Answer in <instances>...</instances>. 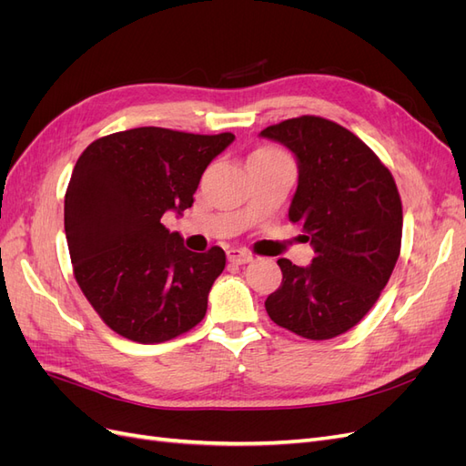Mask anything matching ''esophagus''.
Listing matches in <instances>:
<instances>
[{"label":"esophagus","instance_id":"obj_1","mask_svg":"<svg viewBox=\"0 0 466 466\" xmlns=\"http://www.w3.org/2000/svg\"><path fill=\"white\" fill-rule=\"evenodd\" d=\"M228 260L233 262V264H247V262L252 260V257L243 248H229L228 250Z\"/></svg>","mask_w":466,"mask_h":466}]
</instances>
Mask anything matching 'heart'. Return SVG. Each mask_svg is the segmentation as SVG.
<instances>
[{"label":"heart","instance_id":"obj_1","mask_svg":"<svg viewBox=\"0 0 466 466\" xmlns=\"http://www.w3.org/2000/svg\"><path fill=\"white\" fill-rule=\"evenodd\" d=\"M252 155H278L274 149H268V147H260V149H257L255 153Z\"/></svg>","mask_w":466,"mask_h":466}]
</instances>
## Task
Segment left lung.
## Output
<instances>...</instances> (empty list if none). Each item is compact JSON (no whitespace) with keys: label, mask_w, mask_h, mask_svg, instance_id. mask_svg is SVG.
I'll return each mask as SVG.
<instances>
[{"label":"left lung","mask_w":466,"mask_h":466,"mask_svg":"<svg viewBox=\"0 0 466 466\" xmlns=\"http://www.w3.org/2000/svg\"><path fill=\"white\" fill-rule=\"evenodd\" d=\"M298 161L289 221L303 228L315 258H279L281 286L266 311L309 340L344 334L368 315L400 255L402 204L389 168L358 136L319 116L268 126L258 134Z\"/></svg>","instance_id":"obj_1"}]
</instances>
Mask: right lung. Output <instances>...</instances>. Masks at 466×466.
Listing matches in <instances>:
<instances>
[{
  "instance_id": "obj_1",
  "label": "right lung",
  "mask_w": 466,
  "mask_h": 466,
  "mask_svg": "<svg viewBox=\"0 0 466 466\" xmlns=\"http://www.w3.org/2000/svg\"><path fill=\"white\" fill-rule=\"evenodd\" d=\"M233 139L146 126L96 139L77 159L64 202L74 274L128 340L159 344L204 319L225 252L188 250L161 219L192 206L206 167Z\"/></svg>"
}]
</instances>
